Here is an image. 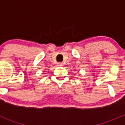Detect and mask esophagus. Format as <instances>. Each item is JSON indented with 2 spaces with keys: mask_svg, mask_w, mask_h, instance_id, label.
<instances>
[{
  "mask_svg": "<svg viewBox=\"0 0 125 125\" xmlns=\"http://www.w3.org/2000/svg\"><path fill=\"white\" fill-rule=\"evenodd\" d=\"M63 62H59V63H57V66H63Z\"/></svg>",
  "mask_w": 125,
  "mask_h": 125,
  "instance_id": "34e87169",
  "label": "esophagus"
}]
</instances>
